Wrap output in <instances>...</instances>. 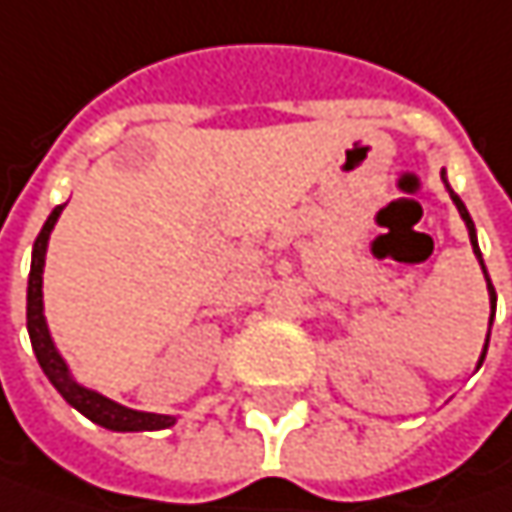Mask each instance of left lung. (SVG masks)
<instances>
[{"instance_id": "1", "label": "left lung", "mask_w": 512, "mask_h": 512, "mask_svg": "<svg viewBox=\"0 0 512 512\" xmlns=\"http://www.w3.org/2000/svg\"><path fill=\"white\" fill-rule=\"evenodd\" d=\"M440 176H443V182H446V188H449L446 170H443ZM449 194H452V199H455V205H458V211H461V217H464L466 228H469V243H472V252H475V255H478V260H481V252H478V240H475V226H472V217H469L466 205L461 202V196L455 194L452 188H449ZM481 269H484V260H481ZM484 275H487V269H484ZM487 286H490V304H493V310H496V289H493V284H490V275H487ZM490 324H493V318H490ZM487 342H490V336H487ZM484 353H487V345H484ZM484 353H481V362H484Z\"/></svg>"}]
</instances>
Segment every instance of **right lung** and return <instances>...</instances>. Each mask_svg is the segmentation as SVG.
<instances>
[{"instance_id": "add662e5", "label": "right lung", "mask_w": 512, "mask_h": 512, "mask_svg": "<svg viewBox=\"0 0 512 512\" xmlns=\"http://www.w3.org/2000/svg\"><path fill=\"white\" fill-rule=\"evenodd\" d=\"M63 205H57L48 214L46 226L34 240V257H31V275H28V336H31V347L37 353V362L43 368V374L51 379V385L63 394V400L69 406H75L80 414H86L92 423L112 429V432H156V429H167L176 423V417H165V414H147V411H133V408L118 406L112 400H106L101 394L77 385L69 376L66 362L60 359L57 347L51 342L46 327V316H43V266H46V246L48 234L57 223Z\"/></svg>"}]
</instances>
